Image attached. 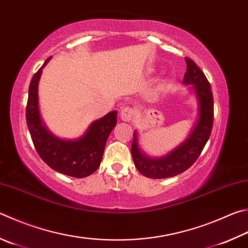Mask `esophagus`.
<instances>
[{
  "mask_svg": "<svg viewBox=\"0 0 248 248\" xmlns=\"http://www.w3.org/2000/svg\"><path fill=\"white\" fill-rule=\"evenodd\" d=\"M134 116V110L132 108H130V107H124V108L121 109L120 111V118L123 121H130Z\"/></svg>",
  "mask_w": 248,
  "mask_h": 248,
  "instance_id": "1",
  "label": "esophagus"
}]
</instances>
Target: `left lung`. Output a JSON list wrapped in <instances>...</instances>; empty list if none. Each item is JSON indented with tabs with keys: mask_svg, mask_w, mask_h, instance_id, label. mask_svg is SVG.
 I'll use <instances>...</instances> for the list:
<instances>
[{
	"mask_svg": "<svg viewBox=\"0 0 248 248\" xmlns=\"http://www.w3.org/2000/svg\"><path fill=\"white\" fill-rule=\"evenodd\" d=\"M186 73L183 83L192 85L199 105V117L187 138L161 157H151L145 154L140 147L138 131H134L131 146L132 158L140 173L147 178L165 179L184 172L199 158L210 137L214 124V97L210 83L194 62L186 57Z\"/></svg>",
	"mask_w": 248,
	"mask_h": 248,
	"instance_id": "left-lung-1",
	"label": "left lung"
}]
</instances>
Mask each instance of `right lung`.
<instances>
[{"label": "right lung", "instance_id": "1", "mask_svg": "<svg viewBox=\"0 0 248 248\" xmlns=\"http://www.w3.org/2000/svg\"><path fill=\"white\" fill-rule=\"evenodd\" d=\"M48 57L31 79L26 108V119L38 154L48 167L74 178H85L100 167L105 145L117 124V110L109 111L90 124L83 136L75 140L57 138L42 120L39 107V81Z\"/></svg>", "mask_w": 248, "mask_h": 248}]
</instances>
